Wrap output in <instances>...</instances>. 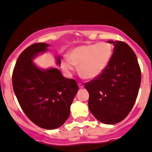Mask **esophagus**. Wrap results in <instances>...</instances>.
Segmentation results:
<instances>
[{
    "mask_svg": "<svg viewBox=\"0 0 152 152\" xmlns=\"http://www.w3.org/2000/svg\"><path fill=\"white\" fill-rule=\"evenodd\" d=\"M78 86H79V88H83V87H84V85H83V83H78Z\"/></svg>",
    "mask_w": 152,
    "mask_h": 152,
    "instance_id": "34e87169",
    "label": "esophagus"
}]
</instances>
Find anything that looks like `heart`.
Returning <instances> with one entry per match:
<instances>
[{
	"label": "heart",
	"mask_w": 152,
	"mask_h": 152,
	"mask_svg": "<svg viewBox=\"0 0 152 152\" xmlns=\"http://www.w3.org/2000/svg\"><path fill=\"white\" fill-rule=\"evenodd\" d=\"M112 55V47L106 42L82 45L72 49L68 59H63L62 69L67 74L78 66L80 74L86 79L100 75L108 66Z\"/></svg>",
	"instance_id": "1"
}]
</instances>
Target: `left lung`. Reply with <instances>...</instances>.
Returning a JSON list of instances; mask_svg holds the SVG:
<instances>
[{"instance_id":"left-lung-1","label":"left lung","mask_w":152,"mask_h":152,"mask_svg":"<svg viewBox=\"0 0 152 152\" xmlns=\"http://www.w3.org/2000/svg\"><path fill=\"white\" fill-rule=\"evenodd\" d=\"M108 42L114 44V51L108 66L85 87L92 114L103 124H115L124 120L134 105L141 73L137 57L126 43Z\"/></svg>"}]
</instances>
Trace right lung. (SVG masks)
<instances>
[{
	"instance_id": "add662e5",
	"label": "right lung",
	"mask_w": 152,
	"mask_h": 152,
	"mask_svg": "<svg viewBox=\"0 0 152 152\" xmlns=\"http://www.w3.org/2000/svg\"><path fill=\"white\" fill-rule=\"evenodd\" d=\"M49 44L35 43L24 49L17 59L12 75L13 88L18 103L34 124L45 129L60 127L70 113V105L78 91L73 79L59 69H39L31 59L47 50ZM58 64L60 59L57 58Z\"/></svg>"
}]
</instances>
